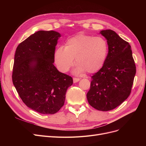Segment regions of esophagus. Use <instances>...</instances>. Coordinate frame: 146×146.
I'll list each match as a JSON object with an SVG mask.
<instances>
[{
  "label": "esophagus",
  "mask_w": 146,
  "mask_h": 146,
  "mask_svg": "<svg viewBox=\"0 0 146 146\" xmlns=\"http://www.w3.org/2000/svg\"><path fill=\"white\" fill-rule=\"evenodd\" d=\"M79 80H80V79H79V78H73V82H74V83L78 82H79Z\"/></svg>",
  "instance_id": "34e87169"
}]
</instances>
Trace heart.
<instances>
[{"instance_id": "1", "label": "heart", "mask_w": 146, "mask_h": 146, "mask_svg": "<svg viewBox=\"0 0 146 146\" xmlns=\"http://www.w3.org/2000/svg\"><path fill=\"white\" fill-rule=\"evenodd\" d=\"M108 52V42L104 37L79 34L68 38L65 47L56 49L54 60L58 70L64 73L73 65L75 57L76 73H94L103 67Z\"/></svg>"}]
</instances>
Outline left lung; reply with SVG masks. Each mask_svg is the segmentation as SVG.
<instances>
[{"label":"left lung","mask_w":146,"mask_h":146,"mask_svg":"<svg viewBox=\"0 0 146 146\" xmlns=\"http://www.w3.org/2000/svg\"><path fill=\"white\" fill-rule=\"evenodd\" d=\"M107 40L108 52L103 67L92 76L86 95L90 106L108 111L121 105L129 96L136 67L131 46L115 31H101Z\"/></svg>","instance_id":"obj_1"}]
</instances>
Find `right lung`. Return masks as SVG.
I'll return each instance as SVG.
<instances>
[{
  "instance_id": "right-lung-1",
  "label": "right lung",
  "mask_w": 146,
  "mask_h": 146,
  "mask_svg": "<svg viewBox=\"0 0 146 146\" xmlns=\"http://www.w3.org/2000/svg\"><path fill=\"white\" fill-rule=\"evenodd\" d=\"M60 33L38 31L17 48L12 72L13 85L28 107L41 114H54L64 105L70 76L53 64Z\"/></svg>"
}]
</instances>
